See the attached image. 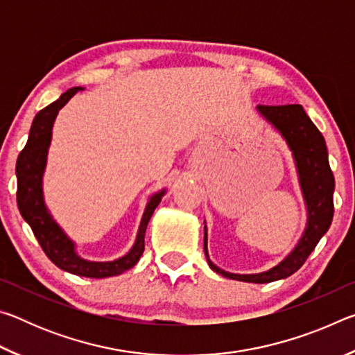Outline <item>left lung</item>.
Instances as JSON below:
<instances>
[{"label":"left lung","mask_w":355,"mask_h":355,"mask_svg":"<svg viewBox=\"0 0 355 355\" xmlns=\"http://www.w3.org/2000/svg\"><path fill=\"white\" fill-rule=\"evenodd\" d=\"M257 110L261 116L274 125L275 130L284 136L288 147L296 161L299 183L302 189L305 205H307V227L296 248L277 266L260 274H232L216 266L209 260L207 250V227H205V255L209 268L227 279L252 284H269L280 279L290 277L302 266L316 244L329 230L334 218V189L335 178L330 171L327 147L320 130L315 127L310 117L300 105L266 106L258 105Z\"/></svg>","instance_id":"8db88e82"}]
</instances>
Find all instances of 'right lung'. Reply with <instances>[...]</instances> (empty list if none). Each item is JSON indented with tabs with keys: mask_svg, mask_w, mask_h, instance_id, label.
Here are the masks:
<instances>
[{
	"mask_svg": "<svg viewBox=\"0 0 355 355\" xmlns=\"http://www.w3.org/2000/svg\"><path fill=\"white\" fill-rule=\"evenodd\" d=\"M78 91H83V87L69 89L56 101H53L51 105H48L35 114L31 130H29L26 146L20 152L19 159H17V205H19L23 219L33 228L34 236L37 238L45 255L58 268L70 274L81 275V277L105 279L128 271L130 268H133L139 261L144 252V245H146L144 238H146L147 224L150 218H152L155 208L159 205L161 197L164 196L166 189L156 192V194L150 197L146 211H144L141 219L135 245L127 255L120 257L114 261H87L76 254L73 241L65 235L62 228L56 224L51 214L48 213L44 200V191H42V177H44L46 166V155L51 142L53 123H55L59 110Z\"/></svg>",
	"mask_w": 355,
	"mask_h": 355,
	"instance_id": "1",
	"label": "right lung"
}]
</instances>
